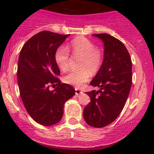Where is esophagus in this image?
Returning <instances> with one entry per match:
<instances>
[{
	"instance_id": "esophagus-1",
	"label": "esophagus",
	"mask_w": 154,
	"mask_h": 154,
	"mask_svg": "<svg viewBox=\"0 0 154 154\" xmlns=\"http://www.w3.org/2000/svg\"><path fill=\"white\" fill-rule=\"evenodd\" d=\"M75 95H77V96H79V94H82V91H81L80 89H79V88H75Z\"/></svg>"
}]
</instances>
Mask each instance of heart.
<instances>
[{
  "label": "heart",
  "instance_id": "heart-1",
  "mask_svg": "<svg viewBox=\"0 0 154 154\" xmlns=\"http://www.w3.org/2000/svg\"><path fill=\"white\" fill-rule=\"evenodd\" d=\"M74 57H80L79 70L71 71L63 78L65 83L75 87H81L88 82L91 72L95 74L100 70L103 60V54L100 48L85 37L73 39L68 46ZM64 46H60L55 51L54 60L62 71H66L69 67V52Z\"/></svg>",
  "mask_w": 154,
  "mask_h": 154
}]
</instances>
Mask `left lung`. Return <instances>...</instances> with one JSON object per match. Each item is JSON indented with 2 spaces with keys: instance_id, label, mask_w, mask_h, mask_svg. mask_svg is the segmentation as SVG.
I'll return each instance as SVG.
<instances>
[{
  "instance_id": "8db88e82",
  "label": "left lung",
  "mask_w": 154,
  "mask_h": 154,
  "mask_svg": "<svg viewBox=\"0 0 154 154\" xmlns=\"http://www.w3.org/2000/svg\"><path fill=\"white\" fill-rule=\"evenodd\" d=\"M104 43V59L91 85L97 91L86 94L91 102L84 109V119L91 127L102 128L113 122L126 104L132 85V60L122 42L107 33L93 34Z\"/></svg>"
}]
</instances>
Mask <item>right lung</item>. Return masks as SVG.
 Wrapping results in <instances>:
<instances>
[{"instance_id": "1", "label": "right lung", "mask_w": 154, "mask_h": 154, "mask_svg": "<svg viewBox=\"0 0 154 154\" xmlns=\"http://www.w3.org/2000/svg\"><path fill=\"white\" fill-rule=\"evenodd\" d=\"M69 34L41 31L25 42L18 61V85L27 113L38 124H56L63 115V106L75 95V89L60 83V69L54 60L58 47ZM57 88L50 91L51 85Z\"/></svg>"}]
</instances>
